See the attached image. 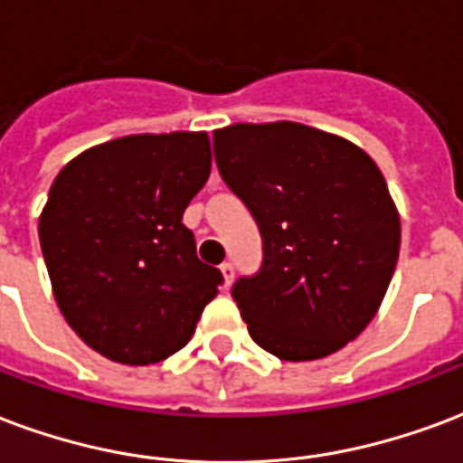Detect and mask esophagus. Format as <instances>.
I'll return each mask as SVG.
<instances>
[{"label": "esophagus", "mask_w": 463, "mask_h": 463, "mask_svg": "<svg viewBox=\"0 0 463 463\" xmlns=\"http://www.w3.org/2000/svg\"><path fill=\"white\" fill-rule=\"evenodd\" d=\"M221 275H222V287H231L232 277H235V267H232L231 262H222Z\"/></svg>", "instance_id": "obj_1"}]
</instances>
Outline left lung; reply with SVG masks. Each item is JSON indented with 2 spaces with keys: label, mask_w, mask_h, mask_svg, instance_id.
Returning a JSON list of instances; mask_svg holds the SVG:
<instances>
[{
  "label": "left lung",
  "mask_w": 463,
  "mask_h": 463,
  "mask_svg": "<svg viewBox=\"0 0 463 463\" xmlns=\"http://www.w3.org/2000/svg\"><path fill=\"white\" fill-rule=\"evenodd\" d=\"M222 181L258 221L265 260L232 299L279 361L341 351L378 314L400 255V213L361 146L301 122L213 132Z\"/></svg>",
  "instance_id": "1"
}]
</instances>
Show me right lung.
<instances>
[{
	"instance_id": "1",
	"label": "right lung",
	"mask_w": 463,
	"mask_h": 463,
	"mask_svg": "<svg viewBox=\"0 0 463 463\" xmlns=\"http://www.w3.org/2000/svg\"><path fill=\"white\" fill-rule=\"evenodd\" d=\"M208 174V132L119 137L58 171L39 241L58 309L92 351L149 365L191 341L222 282L181 222Z\"/></svg>"
}]
</instances>
